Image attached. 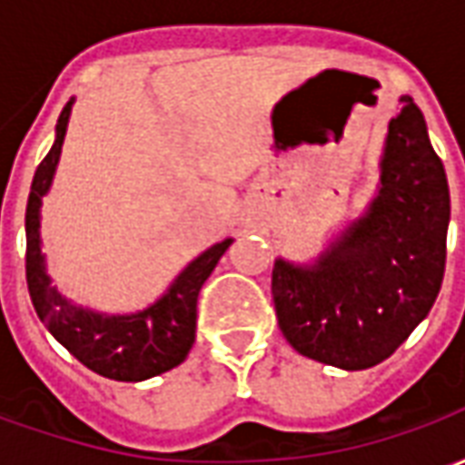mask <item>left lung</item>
<instances>
[{
    "label": "left lung",
    "mask_w": 465,
    "mask_h": 465,
    "mask_svg": "<svg viewBox=\"0 0 465 465\" xmlns=\"http://www.w3.org/2000/svg\"><path fill=\"white\" fill-rule=\"evenodd\" d=\"M376 193L312 262H273L279 329L306 359L343 371L386 361L429 316L443 282L450 193L409 94L389 122Z\"/></svg>",
    "instance_id": "left-lung-1"
}]
</instances>
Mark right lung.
Here are the masks:
<instances>
[{"instance_id":"obj_1","label":"right lung","mask_w":465,"mask_h":465,"mask_svg":"<svg viewBox=\"0 0 465 465\" xmlns=\"http://www.w3.org/2000/svg\"><path fill=\"white\" fill-rule=\"evenodd\" d=\"M74 96L56 122L52 149L39 163L26 202V286L39 322L74 359L99 376L114 381H146L176 369L196 339V299L203 282L233 239L213 243L183 266L169 289L142 312L106 313L69 302L52 283L42 252V199L54 183Z\"/></svg>"}]
</instances>
